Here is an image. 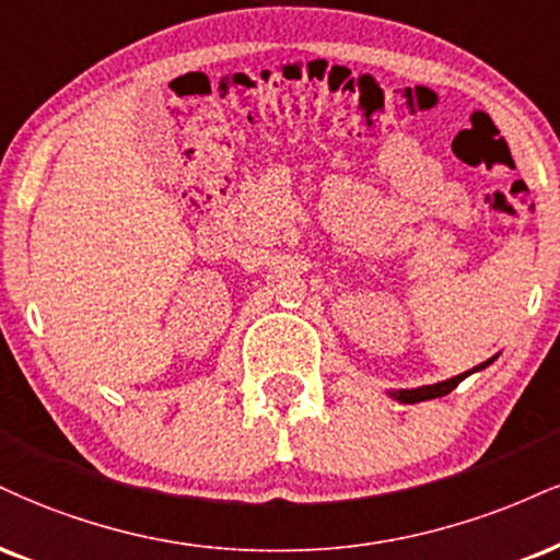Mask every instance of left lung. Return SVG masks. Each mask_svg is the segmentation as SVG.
Here are the masks:
<instances>
[{"label": "left lung", "instance_id": "1", "mask_svg": "<svg viewBox=\"0 0 560 560\" xmlns=\"http://www.w3.org/2000/svg\"><path fill=\"white\" fill-rule=\"evenodd\" d=\"M490 362H493V360L482 362V365L472 368V370H469V373H462V375H456V378H451V381L433 383V386H422V388H412V390H394V394H390V396H394V399L404 401V404H417V401L438 399V396H446V394H451V390H454L456 386H459V383H462L464 378H467V375H472V373H477V370L488 368Z\"/></svg>", "mask_w": 560, "mask_h": 560}]
</instances>
